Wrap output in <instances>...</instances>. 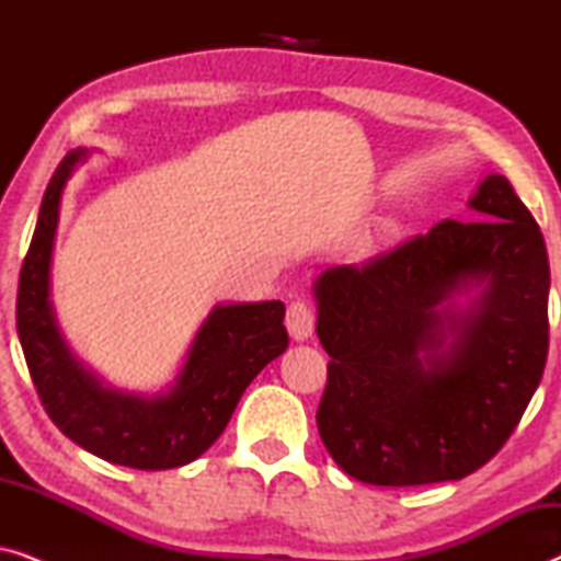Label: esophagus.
Wrapping results in <instances>:
<instances>
[{
  "label": "esophagus",
  "instance_id": "34e87169",
  "mask_svg": "<svg viewBox=\"0 0 561 561\" xmlns=\"http://www.w3.org/2000/svg\"><path fill=\"white\" fill-rule=\"evenodd\" d=\"M313 324H317V311H313V306L309 301H304V298H296L286 311L288 334L294 336L296 342H304L313 334Z\"/></svg>",
  "mask_w": 561,
  "mask_h": 561
}]
</instances>
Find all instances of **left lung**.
Masks as SVG:
<instances>
[{"label": "left lung", "mask_w": 561, "mask_h": 561, "mask_svg": "<svg viewBox=\"0 0 561 561\" xmlns=\"http://www.w3.org/2000/svg\"><path fill=\"white\" fill-rule=\"evenodd\" d=\"M470 206L474 221L444 219L363 265L329 267L313 286L332 357L317 426L334 462L367 485L467 478L501 451L539 388L543 234L497 173ZM472 282L486 283L472 310L443 309Z\"/></svg>", "instance_id": "1"}]
</instances>
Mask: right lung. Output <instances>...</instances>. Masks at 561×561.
I'll return each mask as SVG.
<instances>
[{
  "label": "right lung",
  "instance_id": "right-lung-1",
  "mask_svg": "<svg viewBox=\"0 0 561 561\" xmlns=\"http://www.w3.org/2000/svg\"><path fill=\"white\" fill-rule=\"evenodd\" d=\"M83 158V150L68 152L45 188L20 271V344L45 413L68 439L112 465L171 470L194 462L219 439L244 388L288 347L283 327L286 306L280 301L217 306L198 329L186 365L165 396L142 398L104 388L71 357L48 301L60 194Z\"/></svg>",
  "mask_w": 561,
  "mask_h": 561
}]
</instances>
